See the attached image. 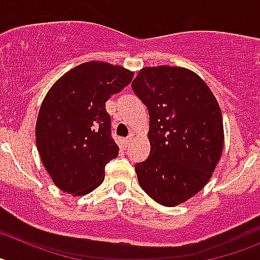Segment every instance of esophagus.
<instances>
[{
  "label": "esophagus",
  "mask_w": 260,
  "mask_h": 260,
  "mask_svg": "<svg viewBox=\"0 0 260 260\" xmlns=\"http://www.w3.org/2000/svg\"><path fill=\"white\" fill-rule=\"evenodd\" d=\"M132 142H133V135L130 134L127 138H125V139H123V146L128 147V146H130V143H132Z\"/></svg>",
  "instance_id": "34e87169"
}]
</instances>
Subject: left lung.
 Wrapping results in <instances>:
<instances>
[{"label":"left lung","instance_id":"obj_1","mask_svg":"<svg viewBox=\"0 0 260 260\" xmlns=\"http://www.w3.org/2000/svg\"><path fill=\"white\" fill-rule=\"evenodd\" d=\"M132 87L150 113L151 151L135 165L138 182L161 206L185 203L207 185L221 157L219 103L197 73L178 66L143 68Z\"/></svg>","mask_w":260,"mask_h":260}]
</instances>
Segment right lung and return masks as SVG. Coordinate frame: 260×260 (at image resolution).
<instances>
[{"instance_id":"right-lung-1","label":"right lung","mask_w":260,"mask_h":260,"mask_svg":"<svg viewBox=\"0 0 260 260\" xmlns=\"http://www.w3.org/2000/svg\"><path fill=\"white\" fill-rule=\"evenodd\" d=\"M134 73L89 61L50 87L36 121V146L44 168L62 191L79 197L104 181L105 165L118 155L105 103L121 92Z\"/></svg>"}]
</instances>
